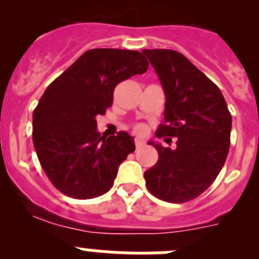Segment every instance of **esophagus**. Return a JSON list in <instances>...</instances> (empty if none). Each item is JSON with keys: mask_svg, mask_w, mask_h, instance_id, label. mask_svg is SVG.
<instances>
[{"mask_svg": "<svg viewBox=\"0 0 259 259\" xmlns=\"http://www.w3.org/2000/svg\"><path fill=\"white\" fill-rule=\"evenodd\" d=\"M144 140H141V139H135V145H136V149H139V148H141V146H144Z\"/></svg>", "mask_w": 259, "mask_h": 259, "instance_id": "34e87169", "label": "esophagus"}]
</instances>
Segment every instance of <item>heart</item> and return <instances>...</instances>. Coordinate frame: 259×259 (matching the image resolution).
<instances>
[{
    "instance_id": "heart-1",
    "label": "heart",
    "mask_w": 259,
    "mask_h": 259,
    "mask_svg": "<svg viewBox=\"0 0 259 259\" xmlns=\"http://www.w3.org/2000/svg\"><path fill=\"white\" fill-rule=\"evenodd\" d=\"M136 130L140 132V131H143V127H141V125H139V127H136Z\"/></svg>"
}]
</instances>
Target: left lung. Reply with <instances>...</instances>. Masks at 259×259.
Masks as SVG:
<instances>
[{
  "instance_id": "8db88e82",
  "label": "left lung",
  "mask_w": 259,
  "mask_h": 259,
  "mask_svg": "<svg viewBox=\"0 0 259 259\" xmlns=\"http://www.w3.org/2000/svg\"><path fill=\"white\" fill-rule=\"evenodd\" d=\"M143 53L166 95L164 123L155 136L178 139L175 149L149 143L158 161L144 174L146 187L162 201L187 202L206 191L221 172L230 150L232 118L221 89L182 53Z\"/></svg>"
}]
</instances>
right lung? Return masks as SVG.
Here are the masks:
<instances>
[{
	"label": "right lung",
	"instance_id": "right-lung-1",
	"mask_svg": "<svg viewBox=\"0 0 259 259\" xmlns=\"http://www.w3.org/2000/svg\"><path fill=\"white\" fill-rule=\"evenodd\" d=\"M140 52L91 49L59 75L33 111V145L58 191L77 200L106 193L119 164L135 152L134 137L97 132L96 116L113 105L116 84L148 70Z\"/></svg>",
	"mask_w": 259,
	"mask_h": 259
}]
</instances>
